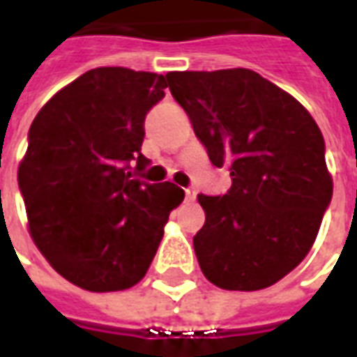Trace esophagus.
<instances>
[{"instance_id":"1","label":"esophagus","mask_w":357,"mask_h":357,"mask_svg":"<svg viewBox=\"0 0 357 357\" xmlns=\"http://www.w3.org/2000/svg\"><path fill=\"white\" fill-rule=\"evenodd\" d=\"M185 199L189 202L197 199V189H195V187H187V189H185Z\"/></svg>"}]
</instances>
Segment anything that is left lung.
<instances>
[{
	"mask_svg": "<svg viewBox=\"0 0 357 357\" xmlns=\"http://www.w3.org/2000/svg\"><path fill=\"white\" fill-rule=\"evenodd\" d=\"M225 195H199L206 220L193 237L202 273L225 291H260L296 268L333 197L325 141L292 95L248 68L168 73Z\"/></svg>",
	"mask_w": 357,
	"mask_h": 357,
	"instance_id": "1",
	"label": "left lung"
}]
</instances>
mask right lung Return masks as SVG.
<instances>
[{"mask_svg": "<svg viewBox=\"0 0 357 357\" xmlns=\"http://www.w3.org/2000/svg\"><path fill=\"white\" fill-rule=\"evenodd\" d=\"M168 78L101 66L43 105L28 132L19 189L36 247L91 292L130 289L147 273L183 189L147 183L145 116Z\"/></svg>", "mask_w": 357, "mask_h": 357, "instance_id": "add662e5", "label": "right lung"}]
</instances>
